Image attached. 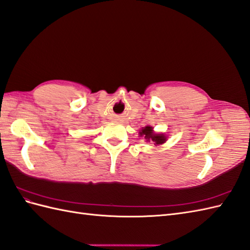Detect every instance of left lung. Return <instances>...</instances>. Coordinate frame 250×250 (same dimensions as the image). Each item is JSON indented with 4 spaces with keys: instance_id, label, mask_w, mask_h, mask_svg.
<instances>
[{
    "instance_id": "left-lung-1",
    "label": "left lung",
    "mask_w": 250,
    "mask_h": 250,
    "mask_svg": "<svg viewBox=\"0 0 250 250\" xmlns=\"http://www.w3.org/2000/svg\"><path fill=\"white\" fill-rule=\"evenodd\" d=\"M141 136H145V138L148 139L150 142H153L156 145H161L165 143L166 137L163 134H155V133L152 132V127L151 126H145L144 129H142V131L139 132Z\"/></svg>"
}]
</instances>
